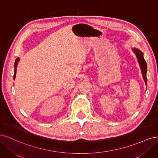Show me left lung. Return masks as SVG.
I'll list each match as a JSON object with an SVG mask.
<instances>
[{"label": "left lung", "instance_id": "left-lung-1", "mask_svg": "<svg viewBox=\"0 0 158 158\" xmlns=\"http://www.w3.org/2000/svg\"><path fill=\"white\" fill-rule=\"evenodd\" d=\"M133 51L136 54V58L138 59V62L139 63V65L140 66V68L142 70V77L144 80V82L146 84L147 82V77H146V72H147V64L146 61L143 56V53L140 51V50L137 48H133Z\"/></svg>", "mask_w": 158, "mask_h": 158}]
</instances>
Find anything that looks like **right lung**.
I'll use <instances>...</instances> for the list:
<instances>
[{
    "label": "right lung",
    "instance_id": "obj_1",
    "mask_svg": "<svg viewBox=\"0 0 158 158\" xmlns=\"http://www.w3.org/2000/svg\"><path fill=\"white\" fill-rule=\"evenodd\" d=\"M19 61V58H16V61H15V64H14V80L16 78V69H17V65L18 64Z\"/></svg>",
    "mask_w": 158,
    "mask_h": 158
}]
</instances>
